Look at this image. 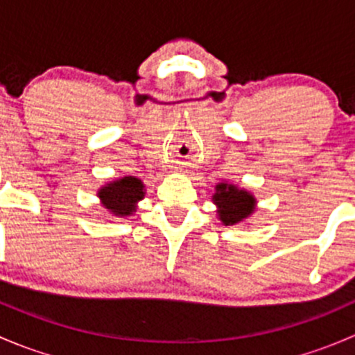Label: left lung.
<instances>
[{"instance_id": "obj_1", "label": "left lung", "mask_w": 355, "mask_h": 355, "mask_svg": "<svg viewBox=\"0 0 355 355\" xmlns=\"http://www.w3.org/2000/svg\"><path fill=\"white\" fill-rule=\"evenodd\" d=\"M213 204L216 206V216L225 227H234L249 220L257 207L254 194L241 189L232 182H220L214 187Z\"/></svg>"}]
</instances>
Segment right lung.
Listing matches in <instances>:
<instances>
[{"instance_id": "add662e5", "label": "right lung", "mask_w": 355, "mask_h": 355, "mask_svg": "<svg viewBox=\"0 0 355 355\" xmlns=\"http://www.w3.org/2000/svg\"><path fill=\"white\" fill-rule=\"evenodd\" d=\"M146 185L137 177H121L101 185L98 198L101 206L114 218L132 216L137 211L139 200L144 199Z\"/></svg>"}]
</instances>
